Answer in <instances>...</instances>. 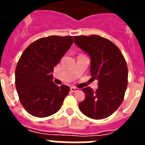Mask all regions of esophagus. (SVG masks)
I'll return each mask as SVG.
<instances>
[{"mask_svg":"<svg viewBox=\"0 0 145 145\" xmlns=\"http://www.w3.org/2000/svg\"><path fill=\"white\" fill-rule=\"evenodd\" d=\"M70 89L72 93H75V92L78 91V88H77V87H74V86H71L70 88Z\"/></svg>","mask_w":145,"mask_h":145,"instance_id":"obj_1","label":"esophagus"}]
</instances>
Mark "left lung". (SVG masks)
<instances>
[{
	"label": "left lung",
	"mask_w": 145,
	"mask_h": 145,
	"mask_svg": "<svg viewBox=\"0 0 145 145\" xmlns=\"http://www.w3.org/2000/svg\"><path fill=\"white\" fill-rule=\"evenodd\" d=\"M74 44L91 59L92 78L98 80L94 92L86 87V99L79 103L84 115L94 120L105 119L114 113L123 101L128 84V68L121 51L109 40L99 35L75 36Z\"/></svg>",
	"instance_id": "8db88e82"
}]
</instances>
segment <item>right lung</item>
Listing matches in <instances>:
<instances>
[{
    "label": "right lung",
    "instance_id": "obj_1",
    "mask_svg": "<svg viewBox=\"0 0 145 145\" xmlns=\"http://www.w3.org/2000/svg\"><path fill=\"white\" fill-rule=\"evenodd\" d=\"M73 41L72 36L43 37L22 52L15 71L16 88L20 103L31 115L49 117L61 108L70 89L55 84L52 72Z\"/></svg>",
    "mask_w": 145,
    "mask_h": 145
}]
</instances>
